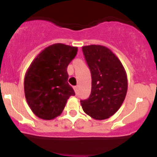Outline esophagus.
<instances>
[{"mask_svg": "<svg viewBox=\"0 0 157 157\" xmlns=\"http://www.w3.org/2000/svg\"><path fill=\"white\" fill-rule=\"evenodd\" d=\"M74 90L75 92V94H77L78 92V86H74Z\"/></svg>", "mask_w": 157, "mask_h": 157, "instance_id": "1", "label": "esophagus"}]
</instances>
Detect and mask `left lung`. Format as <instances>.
Wrapping results in <instances>:
<instances>
[{"instance_id":"1","label":"left lung","mask_w":157,"mask_h":157,"mask_svg":"<svg viewBox=\"0 0 157 157\" xmlns=\"http://www.w3.org/2000/svg\"><path fill=\"white\" fill-rule=\"evenodd\" d=\"M92 77L90 98L81 101L86 114L96 120L109 119L117 112L127 92V75L120 59L109 48L100 45L82 47Z\"/></svg>"}]
</instances>
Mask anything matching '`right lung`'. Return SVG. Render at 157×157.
<instances>
[{"mask_svg": "<svg viewBox=\"0 0 157 157\" xmlns=\"http://www.w3.org/2000/svg\"><path fill=\"white\" fill-rule=\"evenodd\" d=\"M78 52L77 47L56 43L44 48L30 63L24 78V93L36 116L51 120L63 112L75 91L67 82V67Z\"/></svg>", "mask_w": 157, "mask_h": 157, "instance_id": "add662e5", "label": "right lung"}]
</instances>
